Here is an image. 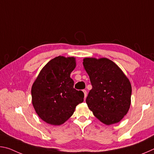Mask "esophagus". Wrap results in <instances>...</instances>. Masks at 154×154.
Here are the masks:
<instances>
[{"instance_id":"1","label":"esophagus","mask_w":154,"mask_h":154,"mask_svg":"<svg viewBox=\"0 0 154 154\" xmlns=\"http://www.w3.org/2000/svg\"><path fill=\"white\" fill-rule=\"evenodd\" d=\"M83 93H84V98H86V96H87V94H88L87 91L85 90H83Z\"/></svg>"}]
</instances>
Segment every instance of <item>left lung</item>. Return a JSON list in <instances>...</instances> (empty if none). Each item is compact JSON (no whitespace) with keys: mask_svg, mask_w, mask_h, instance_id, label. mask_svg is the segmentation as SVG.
I'll return each instance as SVG.
<instances>
[{"mask_svg":"<svg viewBox=\"0 0 154 154\" xmlns=\"http://www.w3.org/2000/svg\"><path fill=\"white\" fill-rule=\"evenodd\" d=\"M92 88L85 100L94 116L106 125L118 123L129 110L132 87L117 64L107 58L83 59Z\"/></svg>","mask_w":154,"mask_h":154,"instance_id":"8db88e82","label":"left lung"}]
</instances>
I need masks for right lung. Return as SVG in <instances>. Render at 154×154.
Masks as SVG:
<instances>
[{
  "instance_id": "right-lung-1",
  "label": "right lung",
  "mask_w": 154,
  "mask_h": 154,
  "mask_svg": "<svg viewBox=\"0 0 154 154\" xmlns=\"http://www.w3.org/2000/svg\"><path fill=\"white\" fill-rule=\"evenodd\" d=\"M76 66L73 57L58 56L41 70L34 82L31 94L36 113L46 123L64 124L83 101L84 94L73 88L70 75Z\"/></svg>"
}]
</instances>
